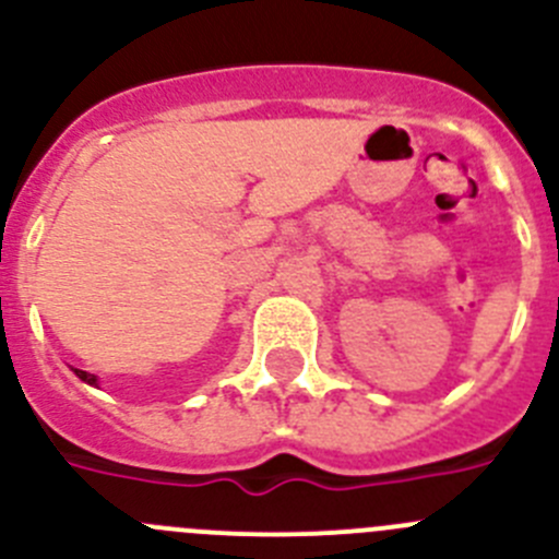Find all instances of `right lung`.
Wrapping results in <instances>:
<instances>
[{"mask_svg":"<svg viewBox=\"0 0 559 559\" xmlns=\"http://www.w3.org/2000/svg\"><path fill=\"white\" fill-rule=\"evenodd\" d=\"M73 373H76L82 381H87V384H93V386L98 384V379H95L93 373H87V370H76V368H73Z\"/></svg>","mask_w":559,"mask_h":559,"instance_id":"right-lung-1","label":"right lung"}]
</instances>
